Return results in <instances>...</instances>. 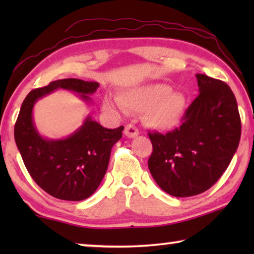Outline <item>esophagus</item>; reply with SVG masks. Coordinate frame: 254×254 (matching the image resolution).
<instances>
[{
	"label": "esophagus",
	"mask_w": 254,
	"mask_h": 254,
	"mask_svg": "<svg viewBox=\"0 0 254 254\" xmlns=\"http://www.w3.org/2000/svg\"><path fill=\"white\" fill-rule=\"evenodd\" d=\"M125 135H126L127 137H136L138 135V129L136 126H134V125H127L126 127H125Z\"/></svg>",
	"instance_id": "obj_1"
}]
</instances>
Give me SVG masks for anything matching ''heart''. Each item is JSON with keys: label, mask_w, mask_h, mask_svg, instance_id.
Listing matches in <instances>:
<instances>
[{"label": "heart", "mask_w": 254, "mask_h": 254, "mask_svg": "<svg viewBox=\"0 0 254 254\" xmlns=\"http://www.w3.org/2000/svg\"><path fill=\"white\" fill-rule=\"evenodd\" d=\"M120 106L130 112H144L145 120L151 127L170 130L177 127L186 110L184 93L171 91V86L164 83L141 85L118 97ZM104 109L116 113L117 104L111 98L104 99Z\"/></svg>", "instance_id": "b5f03b06"}]
</instances>
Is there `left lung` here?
<instances>
[{"mask_svg": "<svg viewBox=\"0 0 254 254\" xmlns=\"http://www.w3.org/2000/svg\"><path fill=\"white\" fill-rule=\"evenodd\" d=\"M195 76L200 93L187 107L180 127L166 134L148 133L151 176L177 197L209 190L230 164L241 140V117L230 86L207 75Z\"/></svg>", "mask_w": 254, "mask_h": 254, "instance_id": "8db88e82", "label": "left lung"}]
</instances>
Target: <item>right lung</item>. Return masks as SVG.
<instances>
[{
    "label": "right lung",
    "mask_w": 254,
    "mask_h": 254,
    "mask_svg": "<svg viewBox=\"0 0 254 254\" xmlns=\"http://www.w3.org/2000/svg\"><path fill=\"white\" fill-rule=\"evenodd\" d=\"M97 82L64 78L31 91L24 99L15 124V141L27 171L37 185L60 200L81 201L95 193L105 176L112 147L123 136L124 126L107 129L88 117L64 140L40 136L33 124L36 102L57 89L79 93L89 102Z\"/></svg>",
    "instance_id": "add662e5"
}]
</instances>
